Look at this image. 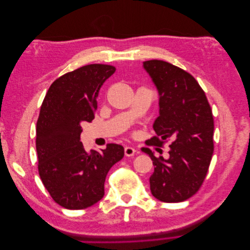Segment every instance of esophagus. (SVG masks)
<instances>
[{
    "label": "esophagus",
    "mask_w": 250,
    "mask_h": 250,
    "mask_svg": "<svg viewBox=\"0 0 250 250\" xmlns=\"http://www.w3.org/2000/svg\"><path fill=\"white\" fill-rule=\"evenodd\" d=\"M124 152H125V155L126 156H133L135 154V149L133 147H130V146H127L125 147L124 149Z\"/></svg>",
    "instance_id": "obj_1"
}]
</instances>
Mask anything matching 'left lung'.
I'll list each match as a JSON object with an SVG mask.
<instances>
[{"label":"left lung","mask_w":250,"mask_h":250,"mask_svg":"<svg viewBox=\"0 0 250 250\" xmlns=\"http://www.w3.org/2000/svg\"><path fill=\"white\" fill-rule=\"evenodd\" d=\"M144 67L160 94V116L153 129L156 135L147 145H169V158L153 162L150 190L163 202H181L198 192L208 171L214 152V118L204 90L190 73L164 60H147Z\"/></svg>","instance_id":"obj_1"}]
</instances>
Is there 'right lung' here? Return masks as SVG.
<instances>
[{
	"label": "right lung",
	"mask_w": 250,
	"mask_h": 250,
	"mask_svg": "<svg viewBox=\"0 0 250 250\" xmlns=\"http://www.w3.org/2000/svg\"><path fill=\"white\" fill-rule=\"evenodd\" d=\"M116 72L93 63L66 73L52 83L36 123L39 174L57 204L83 209L104 196L105 178L124 156V148L107 144L101 152L86 151L80 142L81 123L92 122L103 83Z\"/></svg>",
	"instance_id": "obj_1"
}]
</instances>
